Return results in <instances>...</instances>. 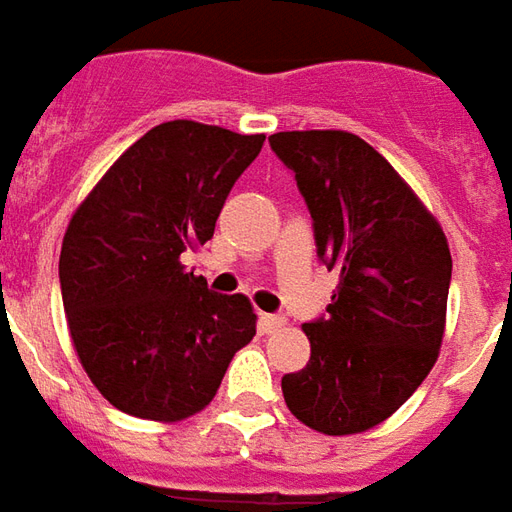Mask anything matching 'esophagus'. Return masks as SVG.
I'll list each match as a JSON object with an SVG mask.
<instances>
[{"label": "esophagus", "mask_w": 512, "mask_h": 512, "mask_svg": "<svg viewBox=\"0 0 512 512\" xmlns=\"http://www.w3.org/2000/svg\"><path fill=\"white\" fill-rule=\"evenodd\" d=\"M259 325H262L264 333H275L284 328L286 320L281 317V314H262V317H259Z\"/></svg>", "instance_id": "34e87169"}]
</instances>
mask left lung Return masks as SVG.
Masks as SVG:
<instances>
[{
  "mask_svg": "<svg viewBox=\"0 0 512 512\" xmlns=\"http://www.w3.org/2000/svg\"><path fill=\"white\" fill-rule=\"evenodd\" d=\"M317 256L339 270L328 314L306 322L311 358L284 375L286 408L325 436L386 422L433 369L444 339L452 256L438 220L358 134L278 132Z\"/></svg>",
  "mask_w": 512,
  "mask_h": 512,
  "instance_id": "8db88e82",
  "label": "left lung"
}]
</instances>
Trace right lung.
Listing matches in <instances>:
<instances>
[{
	"label": "right lung",
	"instance_id": "obj_1",
	"mask_svg": "<svg viewBox=\"0 0 512 512\" xmlns=\"http://www.w3.org/2000/svg\"><path fill=\"white\" fill-rule=\"evenodd\" d=\"M264 134L168 121L123 151L65 228L60 292L74 350L118 411L181 422L204 411L256 336L245 295H217L181 253L215 234Z\"/></svg>",
	"mask_w": 512,
	"mask_h": 512
}]
</instances>
